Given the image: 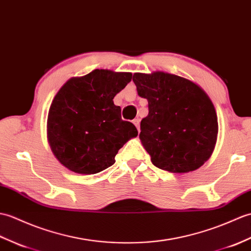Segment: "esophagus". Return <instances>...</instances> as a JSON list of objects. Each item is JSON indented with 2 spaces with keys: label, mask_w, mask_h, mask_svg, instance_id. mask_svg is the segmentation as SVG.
I'll list each match as a JSON object with an SVG mask.
<instances>
[{
  "label": "esophagus",
  "mask_w": 251,
  "mask_h": 251,
  "mask_svg": "<svg viewBox=\"0 0 251 251\" xmlns=\"http://www.w3.org/2000/svg\"><path fill=\"white\" fill-rule=\"evenodd\" d=\"M132 123L136 125V127L138 128V130H139V128H140V120L139 119H135L132 121Z\"/></svg>",
  "instance_id": "34e87169"
}]
</instances>
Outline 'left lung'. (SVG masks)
<instances>
[{
    "instance_id": "8db88e82",
    "label": "left lung",
    "mask_w": 251,
    "mask_h": 251,
    "mask_svg": "<svg viewBox=\"0 0 251 251\" xmlns=\"http://www.w3.org/2000/svg\"><path fill=\"white\" fill-rule=\"evenodd\" d=\"M138 95L149 101L140 140L153 165L172 173L197 170L211 157L217 114L206 93L192 81L162 72L136 73Z\"/></svg>"
}]
</instances>
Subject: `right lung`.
<instances>
[{
    "instance_id": "1",
    "label": "right lung",
    "mask_w": 251,
    "mask_h": 251,
    "mask_svg": "<svg viewBox=\"0 0 251 251\" xmlns=\"http://www.w3.org/2000/svg\"><path fill=\"white\" fill-rule=\"evenodd\" d=\"M132 74L95 69L69 79L49 109L47 133L61 164L80 174H95L111 167L115 155L138 130L123 121L114 96L131 81Z\"/></svg>"
}]
</instances>
